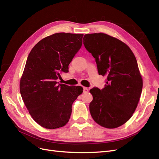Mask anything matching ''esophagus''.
I'll return each instance as SVG.
<instances>
[{
    "instance_id": "34e87169",
    "label": "esophagus",
    "mask_w": 159,
    "mask_h": 159,
    "mask_svg": "<svg viewBox=\"0 0 159 159\" xmlns=\"http://www.w3.org/2000/svg\"><path fill=\"white\" fill-rule=\"evenodd\" d=\"M84 93H88V91H89V89L87 88H85V87H84Z\"/></svg>"
}]
</instances>
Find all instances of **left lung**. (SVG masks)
<instances>
[{
	"instance_id": "obj_1",
	"label": "left lung",
	"mask_w": 159,
	"mask_h": 159,
	"mask_svg": "<svg viewBox=\"0 0 159 159\" xmlns=\"http://www.w3.org/2000/svg\"><path fill=\"white\" fill-rule=\"evenodd\" d=\"M84 46L95 59L98 73L106 75L105 88L90 89L91 117L99 125L117 128L135 111L142 92L143 79L136 57L129 47L103 33L85 34Z\"/></svg>"
}]
</instances>
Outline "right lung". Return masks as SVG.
Returning <instances> with one entry per match:
<instances>
[{
	"instance_id": "add662e5",
	"label": "right lung",
	"mask_w": 159,
	"mask_h": 159,
	"mask_svg": "<svg viewBox=\"0 0 159 159\" xmlns=\"http://www.w3.org/2000/svg\"><path fill=\"white\" fill-rule=\"evenodd\" d=\"M82 34L56 33L38 42L28 56L20 82L23 102L40 126L57 129L68 122L80 86L57 82L82 45Z\"/></svg>"
}]
</instances>
